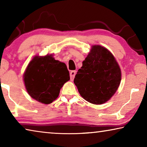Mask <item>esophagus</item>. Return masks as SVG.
Segmentation results:
<instances>
[{
    "label": "esophagus",
    "instance_id": "esophagus-1",
    "mask_svg": "<svg viewBox=\"0 0 147 147\" xmlns=\"http://www.w3.org/2000/svg\"><path fill=\"white\" fill-rule=\"evenodd\" d=\"M76 71H71L70 73V78H71V80L73 81L74 80V76L76 75Z\"/></svg>",
    "mask_w": 147,
    "mask_h": 147
}]
</instances>
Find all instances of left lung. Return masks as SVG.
<instances>
[{"instance_id": "1", "label": "left lung", "mask_w": 147, "mask_h": 147, "mask_svg": "<svg viewBox=\"0 0 147 147\" xmlns=\"http://www.w3.org/2000/svg\"><path fill=\"white\" fill-rule=\"evenodd\" d=\"M121 80V69L113 54L105 47L93 45L77 72L74 83L86 100L102 104L112 97Z\"/></svg>"}]
</instances>
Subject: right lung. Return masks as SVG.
<instances>
[{
  "label": "right lung",
  "instance_id": "right-lung-1",
  "mask_svg": "<svg viewBox=\"0 0 147 147\" xmlns=\"http://www.w3.org/2000/svg\"><path fill=\"white\" fill-rule=\"evenodd\" d=\"M24 82L29 95L49 104L58 98L63 84L70 79L66 65L56 60L53 54L36 56L24 72Z\"/></svg>",
  "mask_w": 147,
  "mask_h": 147
}]
</instances>
